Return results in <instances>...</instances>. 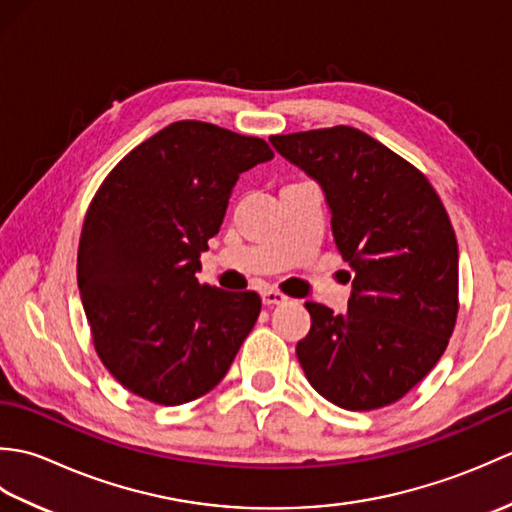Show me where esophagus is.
<instances>
[{"label":"esophagus","instance_id":"34e87169","mask_svg":"<svg viewBox=\"0 0 512 512\" xmlns=\"http://www.w3.org/2000/svg\"><path fill=\"white\" fill-rule=\"evenodd\" d=\"M288 297L284 295V292H279V290H264L262 292V301L266 303V306H279V303H284Z\"/></svg>","mask_w":512,"mask_h":512}]
</instances>
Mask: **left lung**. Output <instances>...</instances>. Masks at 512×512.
<instances>
[{"instance_id":"obj_1","label":"left lung","mask_w":512,"mask_h":512,"mask_svg":"<svg viewBox=\"0 0 512 512\" xmlns=\"http://www.w3.org/2000/svg\"><path fill=\"white\" fill-rule=\"evenodd\" d=\"M321 184L334 242L352 268L345 314L308 301L297 358L336 407L400 400L440 361L458 319V239L436 189L361 129L336 125L270 136Z\"/></svg>"}]
</instances>
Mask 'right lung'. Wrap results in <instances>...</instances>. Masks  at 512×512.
Listing matches in <instances>:
<instances>
[{"mask_svg": "<svg viewBox=\"0 0 512 512\" xmlns=\"http://www.w3.org/2000/svg\"><path fill=\"white\" fill-rule=\"evenodd\" d=\"M273 156L262 138L178 121L129 151L96 191L76 279L96 354L132 394L184 405L226 376L262 299L195 273L239 173Z\"/></svg>", "mask_w": 512, "mask_h": 512, "instance_id": "1", "label": "right lung"}]
</instances>
